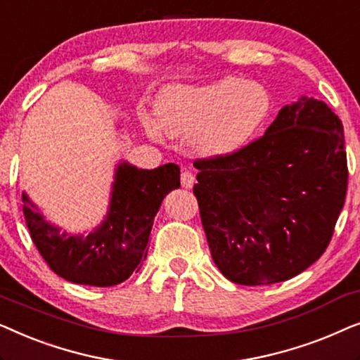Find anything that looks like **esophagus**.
<instances>
[{"mask_svg": "<svg viewBox=\"0 0 360 360\" xmlns=\"http://www.w3.org/2000/svg\"><path fill=\"white\" fill-rule=\"evenodd\" d=\"M180 181H181V186H184V188H191V186L195 185V175L186 169L181 170Z\"/></svg>", "mask_w": 360, "mask_h": 360, "instance_id": "1", "label": "esophagus"}]
</instances>
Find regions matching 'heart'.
<instances>
[{
    "mask_svg": "<svg viewBox=\"0 0 360 360\" xmlns=\"http://www.w3.org/2000/svg\"><path fill=\"white\" fill-rule=\"evenodd\" d=\"M270 111V95L262 85L224 77L203 85H174L157 100V121L144 117L152 139L160 129L174 139H190L201 157L238 152L255 134Z\"/></svg>",
    "mask_w": 360,
    "mask_h": 360,
    "instance_id": "obj_1",
    "label": "heart"
}]
</instances>
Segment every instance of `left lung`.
<instances>
[{
  "mask_svg": "<svg viewBox=\"0 0 360 360\" xmlns=\"http://www.w3.org/2000/svg\"><path fill=\"white\" fill-rule=\"evenodd\" d=\"M193 165L211 257L231 282H285L326 250L347 190L342 122L326 103L300 96L260 139Z\"/></svg>",
  "mask_w": 360,
  "mask_h": 360,
  "instance_id": "8db88e82",
  "label": "left lung"
}]
</instances>
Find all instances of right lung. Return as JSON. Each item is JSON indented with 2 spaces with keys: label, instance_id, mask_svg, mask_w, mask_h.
Here are the masks:
<instances>
[{
  "label": "right lung",
  "instance_id": "1",
  "mask_svg": "<svg viewBox=\"0 0 360 360\" xmlns=\"http://www.w3.org/2000/svg\"><path fill=\"white\" fill-rule=\"evenodd\" d=\"M180 186V169L154 170L121 160L115 169L106 216L91 233L70 234L52 224L22 191V213L31 238L58 277L72 283L112 287L141 269L162 200Z\"/></svg>",
  "mask_w": 360,
  "mask_h": 360
}]
</instances>
